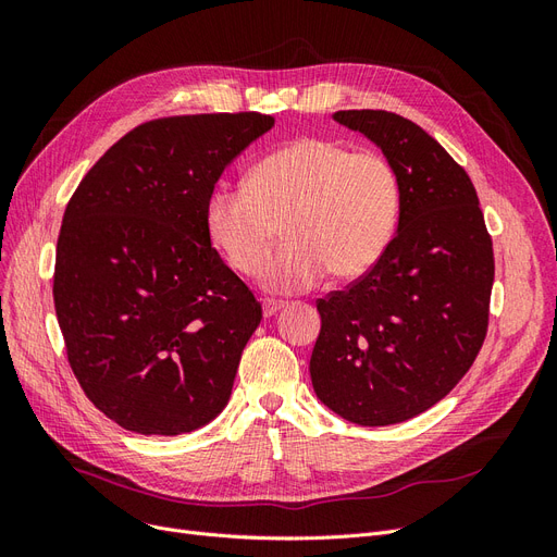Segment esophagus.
I'll return each instance as SVG.
<instances>
[{
	"label": "esophagus",
	"instance_id": "obj_1",
	"mask_svg": "<svg viewBox=\"0 0 557 557\" xmlns=\"http://www.w3.org/2000/svg\"><path fill=\"white\" fill-rule=\"evenodd\" d=\"M283 307H285V301H281V299H262V311H264V318H272V315H274V313H278Z\"/></svg>",
	"mask_w": 557,
	"mask_h": 557
}]
</instances>
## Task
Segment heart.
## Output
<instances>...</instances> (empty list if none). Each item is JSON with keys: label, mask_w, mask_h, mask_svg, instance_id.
<instances>
[{"label": "heart", "mask_w": 557, "mask_h": 557, "mask_svg": "<svg viewBox=\"0 0 557 557\" xmlns=\"http://www.w3.org/2000/svg\"><path fill=\"white\" fill-rule=\"evenodd\" d=\"M399 205V178L383 156L301 137L252 164L246 185H215L205 227L234 272L256 276L283 223L288 244L267 264L264 285L293 293L327 272L339 281L364 276L393 242Z\"/></svg>", "instance_id": "obj_1"}]
</instances>
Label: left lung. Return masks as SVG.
Masks as SVG:
<instances>
[{"instance_id": "left-lung-1", "label": "left lung", "mask_w": 557, "mask_h": 557, "mask_svg": "<svg viewBox=\"0 0 557 557\" xmlns=\"http://www.w3.org/2000/svg\"><path fill=\"white\" fill-rule=\"evenodd\" d=\"M395 166L399 225L383 258L318 299L309 372L318 399L356 425H395L444 399L487 332L493 239L474 183L440 141L391 111H336Z\"/></svg>"}]
</instances>
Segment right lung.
<instances>
[{
  "mask_svg": "<svg viewBox=\"0 0 557 557\" xmlns=\"http://www.w3.org/2000/svg\"><path fill=\"white\" fill-rule=\"evenodd\" d=\"M272 115L199 113L127 132L64 209L53 299L83 393L121 428L174 436L225 409L262 320L211 246L205 207Z\"/></svg>",
  "mask_w": 557,
  "mask_h": 557,
  "instance_id": "right-lung-1",
  "label": "right lung"
}]
</instances>
